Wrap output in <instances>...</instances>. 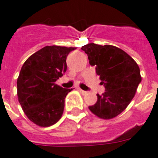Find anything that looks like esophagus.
I'll list each match as a JSON object with an SVG mask.
<instances>
[{
    "label": "esophagus",
    "instance_id": "obj_1",
    "mask_svg": "<svg viewBox=\"0 0 158 158\" xmlns=\"http://www.w3.org/2000/svg\"><path fill=\"white\" fill-rule=\"evenodd\" d=\"M78 90H79V92H80L82 94H87V91H85V90H82V89H80V88H78Z\"/></svg>",
    "mask_w": 158,
    "mask_h": 158
}]
</instances>
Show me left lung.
<instances>
[{"label":"left lung","mask_w":158,"mask_h":158,"mask_svg":"<svg viewBox=\"0 0 158 158\" xmlns=\"http://www.w3.org/2000/svg\"><path fill=\"white\" fill-rule=\"evenodd\" d=\"M89 64L95 66L106 91L97 94V102L89 109L105 120L116 117L127 107L141 82L139 67L133 58L120 48L89 43L82 46Z\"/></svg>","instance_id":"left-lung-1"}]
</instances>
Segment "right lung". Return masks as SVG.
<instances>
[{"instance_id": "right-lung-1", "label": "right lung", "mask_w": 158, "mask_h": 158, "mask_svg": "<svg viewBox=\"0 0 158 158\" xmlns=\"http://www.w3.org/2000/svg\"><path fill=\"white\" fill-rule=\"evenodd\" d=\"M76 47L50 45L31 55L22 66L17 79V95L31 121L49 127L61 118L64 98L72 89L55 82L67 70L66 58Z\"/></svg>"}]
</instances>
